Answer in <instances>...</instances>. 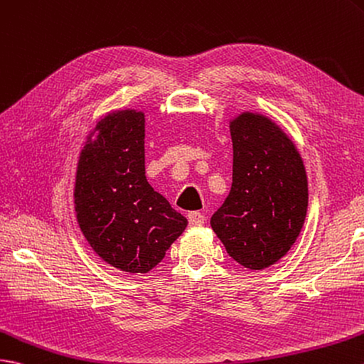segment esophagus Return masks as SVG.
Listing matches in <instances>:
<instances>
[{
    "label": "esophagus",
    "instance_id": "34e87169",
    "mask_svg": "<svg viewBox=\"0 0 364 364\" xmlns=\"http://www.w3.org/2000/svg\"><path fill=\"white\" fill-rule=\"evenodd\" d=\"M188 220L193 226H200V225H203V223L206 222V217L203 215L201 213H197V210H193V213L188 214Z\"/></svg>",
    "mask_w": 364,
    "mask_h": 364
}]
</instances>
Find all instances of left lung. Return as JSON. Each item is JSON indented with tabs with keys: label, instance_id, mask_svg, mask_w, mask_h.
I'll use <instances>...</instances> for the list:
<instances>
[{
	"label": "left lung",
	"instance_id": "8db88e82",
	"mask_svg": "<svg viewBox=\"0 0 364 364\" xmlns=\"http://www.w3.org/2000/svg\"><path fill=\"white\" fill-rule=\"evenodd\" d=\"M232 186L210 217L235 262L264 269L296 242L309 205L307 173L294 142L269 117L243 112L230 122Z\"/></svg>",
	"mask_w": 364,
	"mask_h": 364
}]
</instances>
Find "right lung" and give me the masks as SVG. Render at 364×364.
Returning <instances> with one entry per match:
<instances>
[{
    "label": "right lung",
    "mask_w": 364,
    "mask_h": 364,
    "mask_svg": "<svg viewBox=\"0 0 364 364\" xmlns=\"http://www.w3.org/2000/svg\"><path fill=\"white\" fill-rule=\"evenodd\" d=\"M146 117L116 109L100 119L83 146L74 206L96 255L125 273H147L166 256L188 220L146 178Z\"/></svg>",
    "instance_id": "right-lung-1"
}]
</instances>
